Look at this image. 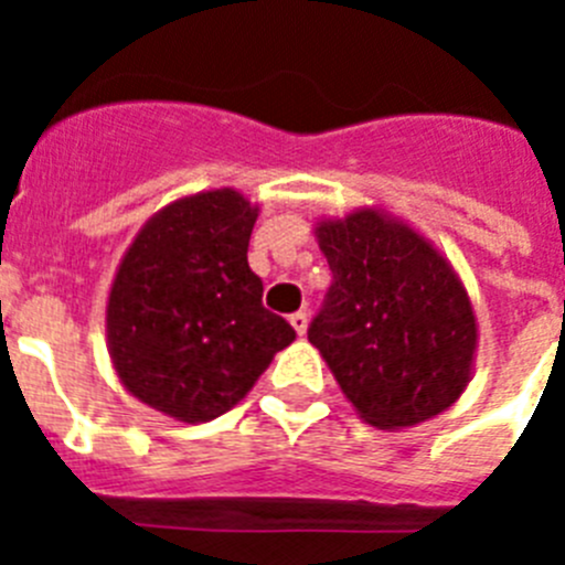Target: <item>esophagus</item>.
I'll return each instance as SVG.
<instances>
[{"mask_svg": "<svg viewBox=\"0 0 565 565\" xmlns=\"http://www.w3.org/2000/svg\"><path fill=\"white\" fill-rule=\"evenodd\" d=\"M291 326H294V331H297L299 337H302V333L308 331V313H306V311L291 313Z\"/></svg>", "mask_w": 565, "mask_h": 565, "instance_id": "1", "label": "esophagus"}]
</instances>
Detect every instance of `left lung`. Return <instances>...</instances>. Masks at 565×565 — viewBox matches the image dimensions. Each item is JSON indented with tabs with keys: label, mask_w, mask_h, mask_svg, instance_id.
<instances>
[{
	"label": "left lung",
	"mask_w": 565,
	"mask_h": 565,
	"mask_svg": "<svg viewBox=\"0 0 565 565\" xmlns=\"http://www.w3.org/2000/svg\"><path fill=\"white\" fill-rule=\"evenodd\" d=\"M313 234L333 286L308 342L359 418L402 430L452 407L472 376L478 322L450 259L373 206L319 221Z\"/></svg>",
	"instance_id": "8db88e82"
}]
</instances>
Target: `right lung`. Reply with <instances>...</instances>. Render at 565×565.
Wrapping results in <instances>:
<instances>
[{
    "mask_svg": "<svg viewBox=\"0 0 565 565\" xmlns=\"http://www.w3.org/2000/svg\"><path fill=\"white\" fill-rule=\"evenodd\" d=\"M257 212L237 189L186 194L154 212L118 263L109 359L138 402L174 422L232 411L297 339L263 308V282L248 268Z\"/></svg>",
    "mask_w": 565,
    "mask_h": 565,
    "instance_id": "right-lung-1",
    "label": "right lung"
}]
</instances>
